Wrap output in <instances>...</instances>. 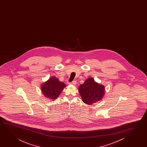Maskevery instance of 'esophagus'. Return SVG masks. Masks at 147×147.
<instances>
[{
	"label": "esophagus",
	"instance_id": "esophagus-1",
	"mask_svg": "<svg viewBox=\"0 0 147 147\" xmlns=\"http://www.w3.org/2000/svg\"><path fill=\"white\" fill-rule=\"evenodd\" d=\"M69 84L73 85H75L76 84V81H72V82L70 83Z\"/></svg>",
	"mask_w": 147,
	"mask_h": 147
}]
</instances>
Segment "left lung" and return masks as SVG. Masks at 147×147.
I'll list each match as a JSON object with an SVG mask.
<instances>
[{
  "mask_svg": "<svg viewBox=\"0 0 147 147\" xmlns=\"http://www.w3.org/2000/svg\"><path fill=\"white\" fill-rule=\"evenodd\" d=\"M78 91L83 102L88 105L100 101L105 94V86L96 82L91 77L79 86Z\"/></svg>",
  "mask_w": 147,
  "mask_h": 147,
  "instance_id": "8db88e82",
  "label": "left lung"
}]
</instances>
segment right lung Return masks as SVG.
I'll return each mask as SVG.
<instances>
[{
	"label": "right lung",
	"mask_w": 147,
	"mask_h": 147,
	"mask_svg": "<svg viewBox=\"0 0 147 147\" xmlns=\"http://www.w3.org/2000/svg\"><path fill=\"white\" fill-rule=\"evenodd\" d=\"M65 87L66 85L64 83L60 82L54 76L42 84L40 89L45 97L49 100H54L58 97Z\"/></svg>",
	"instance_id": "add662e5"
}]
</instances>
